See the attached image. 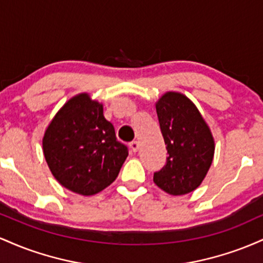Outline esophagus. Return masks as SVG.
Instances as JSON below:
<instances>
[{"label":"esophagus","mask_w":263,"mask_h":263,"mask_svg":"<svg viewBox=\"0 0 263 263\" xmlns=\"http://www.w3.org/2000/svg\"><path fill=\"white\" fill-rule=\"evenodd\" d=\"M129 148H131V151H134V152H137L138 148H140V143L137 141L129 142Z\"/></svg>","instance_id":"esophagus-1"}]
</instances>
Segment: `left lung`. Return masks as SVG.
<instances>
[{"label": "left lung", "mask_w": 263, "mask_h": 263, "mask_svg": "<svg viewBox=\"0 0 263 263\" xmlns=\"http://www.w3.org/2000/svg\"><path fill=\"white\" fill-rule=\"evenodd\" d=\"M156 110L168 157L153 182L168 194H186L200 185L209 171L214 138L198 108L182 93H164Z\"/></svg>", "instance_id": "1"}]
</instances>
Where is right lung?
I'll list each match as a JSON object with an SVG mask.
<instances>
[{"label":"right lung","mask_w":263,"mask_h":263,"mask_svg":"<svg viewBox=\"0 0 263 263\" xmlns=\"http://www.w3.org/2000/svg\"><path fill=\"white\" fill-rule=\"evenodd\" d=\"M43 152L55 179L71 192L93 195L116 179L128 156L117 141L102 105L87 93L60 108L43 137Z\"/></svg>","instance_id":"obj_1"}]
</instances>
